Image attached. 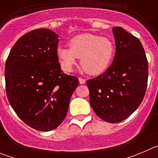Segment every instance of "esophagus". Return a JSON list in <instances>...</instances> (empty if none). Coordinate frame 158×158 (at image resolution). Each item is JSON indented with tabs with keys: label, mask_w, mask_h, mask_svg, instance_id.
Masks as SVG:
<instances>
[{
	"label": "esophagus",
	"mask_w": 158,
	"mask_h": 158,
	"mask_svg": "<svg viewBox=\"0 0 158 158\" xmlns=\"http://www.w3.org/2000/svg\"><path fill=\"white\" fill-rule=\"evenodd\" d=\"M85 82H86L85 79H84V78H81V77H79V83H80V85H84Z\"/></svg>",
	"instance_id": "1"
}]
</instances>
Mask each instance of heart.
<instances>
[{
	"label": "heart",
	"mask_w": 158,
	"mask_h": 158,
	"mask_svg": "<svg viewBox=\"0 0 158 158\" xmlns=\"http://www.w3.org/2000/svg\"><path fill=\"white\" fill-rule=\"evenodd\" d=\"M69 46L70 49L59 46L56 50L60 64L64 71H71L77 58H81V64L87 73L99 74L107 69L113 57V44L106 37L89 33L81 34L72 38Z\"/></svg>",
	"instance_id": "obj_1"
}]
</instances>
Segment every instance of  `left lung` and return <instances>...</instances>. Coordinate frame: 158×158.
<instances>
[{
	"label": "left lung",
	"instance_id": "1",
	"mask_svg": "<svg viewBox=\"0 0 158 158\" xmlns=\"http://www.w3.org/2000/svg\"><path fill=\"white\" fill-rule=\"evenodd\" d=\"M115 54L105 73L87 85L90 104L96 115L108 123L121 122L136 110L145 95L148 63L136 37L121 27L112 28Z\"/></svg>",
	"mask_w": 158,
	"mask_h": 158
}]
</instances>
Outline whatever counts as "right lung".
<instances>
[{"label": "right lung", "mask_w": 158, "mask_h": 158, "mask_svg": "<svg viewBox=\"0 0 158 158\" xmlns=\"http://www.w3.org/2000/svg\"><path fill=\"white\" fill-rule=\"evenodd\" d=\"M58 38L52 30H32L18 40L6 60L9 103L24 123L40 131L60 125L79 85L77 77L62 72Z\"/></svg>", "instance_id": "obj_1"}]
</instances>
